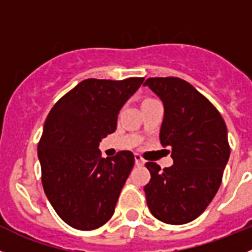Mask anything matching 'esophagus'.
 <instances>
[{
    "label": "esophagus",
    "mask_w": 252,
    "mask_h": 252,
    "mask_svg": "<svg viewBox=\"0 0 252 252\" xmlns=\"http://www.w3.org/2000/svg\"><path fill=\"white\" fill-rule=\"evenodd\" d=\"M134 159H135V164H137L138 166H142V165H144V159L142 158V155L140 154H135L134 155Z\"/></svg>",
    "instance_id": "obj_1"
}]
</instances>
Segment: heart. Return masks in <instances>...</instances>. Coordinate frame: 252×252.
Returning <instances> with one entry per match:
<instances>
[{
	"instance_id": "obj_1",
	"label": "heart",
	"mask_w": 252,
	"mask_h": 252,
	"mask_svg": "<svg viewBox=\"0 0 252 252\" xmlns=\"http://www.w3.org/2000/svg\"><path fill=\"white\" fill-rule=\"evenodd\" d=\"M154 100H157V99H155V98H152V97H145L144 99H143L142 105L148 104V103H152V102H154Z\"/></svg>"
}]
</instances>
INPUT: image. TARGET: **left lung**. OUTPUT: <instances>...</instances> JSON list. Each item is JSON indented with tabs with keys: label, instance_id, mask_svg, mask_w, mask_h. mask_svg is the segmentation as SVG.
Masks as SVG:
<instances>
[{
	"label": "left lung",
	"instance_id": "1",
	"mask_svg": "<svg viewBox=\"0 0 252 252\" xmlns=\"http://www.w3.org/2000/svg\"><path fill=\"white\" fill-rule=\"evenodd\" d=\"M164 104L160 143L170 147L174 164L163 170L148 161L144 187L153 216L171 225L192 221L204 213L222 180L230 157L227 129L213 103L187 81L154 77L145 81Z\"/></svg>",
	"mask_w": 252,
	"mask_h": 252
}]
</instances>
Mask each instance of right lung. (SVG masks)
<instances>
[{"label": "right lung", "mask_w": 252, "mask_h": 252, "mask_svg": "<svg viewBox=\"0 0 252 252\" xmlns=\"http://www.w3.org/2000/svg\"><path fill=\"white\" fill-rule=\"evenodd\" d=\"M144 78L84 79L53 105L38 144L42 185L65 224L94 230L114 214L134 155L102 158V138L117 128L118 113Z\"/></svg>", "instance_id": "right-lung-1"}]
</instances>
